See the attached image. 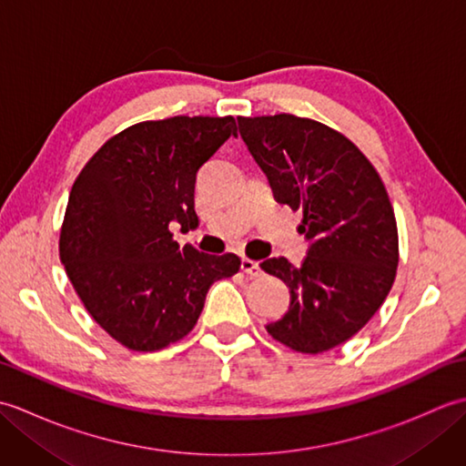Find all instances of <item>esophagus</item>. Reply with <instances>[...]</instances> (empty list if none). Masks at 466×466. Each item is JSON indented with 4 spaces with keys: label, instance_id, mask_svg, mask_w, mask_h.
<instances>
[{
    "label": "esophagus",
    "instance_id": "1",
    "mask_svg": "<svg viewBox=\"0 0 466 466\" xmlns=\"http://www.w3.org/2000/svg\"><path fill=\"white\" fill-rule=\"evenodd\" d=\"M242 270L246 272V274H250V276H258L262 270H260V266H258V262H254V260H250V258H242Z\"/></svg>",
    "mask_w": 466,
    "mask_h": 466
}]
</instances>
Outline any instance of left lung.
Returning a JSON list of instances; mask_svg holds the SVG:
<instances>
[{"label":"left lung","mask_w":466,"mask_h":466,"mask_svg":"<svg viewBox=\"0 0 466 466\" xmlns=\"http://www.w3.org/2000/svg\"><path fill=\"white\" fill-rule=\"evenodd\" d=\"M240 136L268 176L276 202L302 210L309 242L300 268L279 256L260 268L290 289L274 340L302 354L346 342L389 296L399 266V230L376 167L349 137L292 114L238 117Z\"/></svg>","instance_id":"left-lung-1"}]
</instances>
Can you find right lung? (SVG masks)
<instances>
[{
	"label": "right lung",
	"instance_id": "obj_1",
	"mask_svg": "<svg viewBox=\"0 0 466 466\" xmlns=\"http://www.w3.org/2000/svg\"><path fill=\"white\" fill-rule=\"evenodd\" d=\"M232 116H174L112 136L69 192L59 260L86 310L134 352L162 350L190 332L206 294L238 272L232 252L214 256L174 240L170 224L196 228V174L228 137Z\"/></svg>",
	"mask_w": 466,
	"mask_h": 466
}]
</instances>
